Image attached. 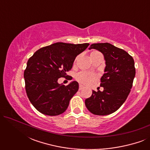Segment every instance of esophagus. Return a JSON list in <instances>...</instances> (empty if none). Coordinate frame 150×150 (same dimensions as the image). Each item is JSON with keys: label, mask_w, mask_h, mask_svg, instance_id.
Here are the masks:
<instances>
[{"label": "esophagus", "mask_w": 150, "mask_h": 150, "mask_svg": "<svg viewBox=\"0 0 150 150\" xmlns=\"http://www.w3.org/2000/svg\"><path fill=\"white\" fill-rule=\"evenodd\" d=\"M84 88V86L82 85H79V90H82Z\"/></svg>", "instance_id": "34e87169"}]
</instances>
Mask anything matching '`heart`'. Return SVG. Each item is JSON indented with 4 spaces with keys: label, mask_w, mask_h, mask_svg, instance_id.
<instances>
[{
    "label": "heart",
    "mask_w": 150,
    "mask_h": 150,
    "mask_svg": "<svg viewBox=\"0 0 150 150\" xmlns=\"http://www.w3.org/2000/svg\"><path fill=\"white\" fill-rule=\"evenodd\" d=\"M76 79L81 83L85 84V85H91L96 81V76L93 73L81 71L76 75Z\"/></svg>",
    "instance_id": "heart-1"
}]
</instances>
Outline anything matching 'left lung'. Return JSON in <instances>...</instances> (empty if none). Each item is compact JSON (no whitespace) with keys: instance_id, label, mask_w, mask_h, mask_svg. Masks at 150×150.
Listing matches in <instances>:
<instances>
[{"instance_id":"8db88e82","label":"left lung","mask_w":150,"mask_h":150,"mask_svg":"<svg viewBox=\"0 0 150 150\" xmlns=\"http://www.w3.org/2000/svg\"><path fill=\"white\" fill-rule=\"evenodd\" d=\"M89 49L103 54L106 67L100 79L103 91H92L85 106L94 115H107L118 110L130 93L135 76L134 61L128 52L109 43L93 44Z\"/></svg>"}]
</instances>
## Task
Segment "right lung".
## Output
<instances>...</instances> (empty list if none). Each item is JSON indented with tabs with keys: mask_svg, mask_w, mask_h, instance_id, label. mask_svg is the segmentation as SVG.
Segmentation results:
<instances>
[{
	"mask_svg": "<svg viewBox=\"0 0 150 150\" xmlns=\"http://www.w3.org/2000/svg\"><path fill=\"white\" fill-rule=\"evenodd\" d=\"M89 45L57 42L39 49L30 57L24 72L25 89L39 112L55 116L66 110L69 100L79 90V83L72 81L65 86L57 81L67 76L76 57Z\"/></svg>",
	"mask_w": 150,
	"mask_h": 150,
	"instance_id": "right-lung-1",
	"label": "right lung"
}]
</instances>
